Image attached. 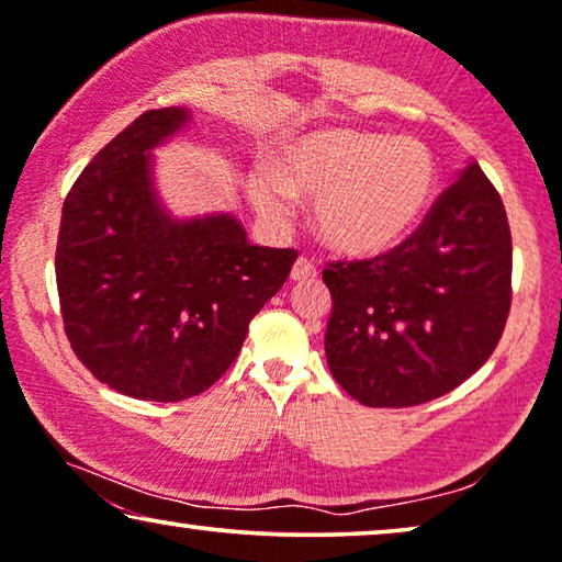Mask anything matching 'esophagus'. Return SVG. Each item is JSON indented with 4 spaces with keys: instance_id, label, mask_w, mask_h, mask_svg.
<instances>
[{
    "instance_id": "34e87169",
    "label": "esophagus",
    "mask_w": 562,
    "mask_h": 562,
    "mask_svg": "<svg viewBox=\"0 0 562 562\" xmlns=\"http://www.w3.org/2000/svg\"><path fill=\"white\" fill-rule=\"evenodd\" d=\"M290 278L295 280V282H300V280H313V278H318V270H315V265L311 262V259L297 257V262L292 265Z\"/></svg>"
}]
</instances>
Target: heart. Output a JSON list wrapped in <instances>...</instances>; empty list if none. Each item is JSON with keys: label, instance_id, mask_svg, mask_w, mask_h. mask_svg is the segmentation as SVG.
Returning <instances> with one entry per match:
<instances>
[{"label": "heart", "instance_id": "heart-1", "mask_svg": "<svg viewBox=\"0 0 562 562\" xmlns=\"http://www.w3.org/2000/svg\"><path fill=\"white\" fill-rule=\"evenodd\" d=\"M436 183V160L423 142L328 130L284 147L272 176L251 178L249 193L274 218L284 213L288 195L315 199V228L330 249L379 257L417 232Z\"/></svg>", "mask_w": 562, "mask_h": 562}]
</instances>
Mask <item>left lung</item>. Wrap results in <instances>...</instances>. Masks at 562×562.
Wrapping results in <instances>:
<instances>
[{"label": "left lung", "instance_id": "1", "mask_svg": "<svg viewBox=\"0 0 562 562\" xmlns=\"http://www.w3.org/2000/svg\"><path fill=\"white\" fill-rule=\"evenodd\" d=\"M330 374L367 407L438 400L492 357L512 307V232L476 162L386 255L328 262Z\"/></svg>", "mask_w": 562, "mask_h": 562}]
</instances>
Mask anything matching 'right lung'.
Returning a JSON list of instances; mask_svg holds the SVG:
<instances>
[{"mask_svg": "<svg viewBox=\"0 0 562 562\" xmlns=\"http://www.w3.org/2000/svg\"><path fill=\"white\" fill-rule=\"evenodd\" d=\"M186 122V109H149L99 149L66 195L55 247L70 349L137 400L180 402L216 384L297 259L249 244L232 216H165L147 149Z\"/></svg>", "mask_w": 562, "mask_h": 562, "instance_id": "obj_1", "label": "right lung"}]
</instances>
